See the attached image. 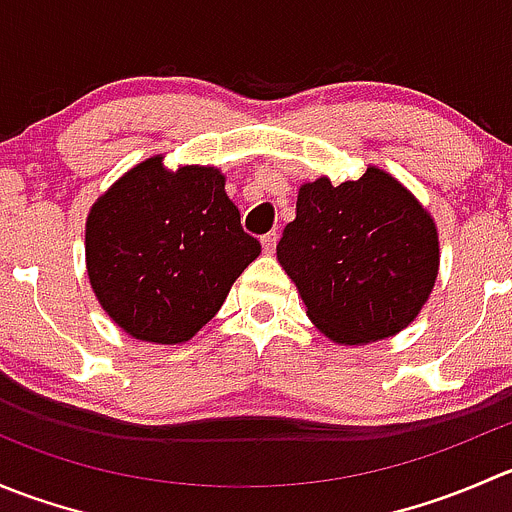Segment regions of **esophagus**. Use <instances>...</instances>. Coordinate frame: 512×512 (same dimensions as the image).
I'll list each match as a JSON object with an SVG mask.
<instances>
[{
	"label": "esophagus",
	"instance_id": "esophagus-1",
	"mask_svg": "<svg viewBox=\"0 0 512 512\" xmlns=\"http://www.w3.org/2000/svg\"><path fill=\"white\" fill-rule=\"evenodd\" d=\"M277 247V232H267V235H262V250L267 252V255H272Z\"/></svg>",
	"mask_w": 512,
	"mask_h": 512
}]
</instances>
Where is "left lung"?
I'll return each mask as SVG.
<instances>
[{
	"instance_id": "obj_1",
	"label": "left lung",
	"mask_w": 512,
	"mask_h": 512,
	"mask_svg": "<svg viewBox=\"0 0 512 512\" xmlns=\"http://www.w3.org/2000/svg\"><path fill=\"white\" fill-rule=\"evenodd\" d=\"M438 232L428 210L389 173L304 183L277 260L307 317L337 344H369L409 327L438 277Z\"/></svg>"
}]
</instances>
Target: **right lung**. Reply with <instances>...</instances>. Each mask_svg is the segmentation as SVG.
<instances>
[{
	"label": "right lung",
	"mask_w": 512,
	"mask_h": 512,
	"mask_svg": "<svg viewBox=\"0 0 512 512\" xmlns=\"http://www.w3.org/2000/svg\"><path fill=\"white\" fill-rule=\"evenodd\" d=\"M218 168L153 156L118 178L86 220V270L108 317L141 342L180 344L223 307L260 255Z\"/></svg>",
	"instance_id": "obj_1"
}]
</instances>
